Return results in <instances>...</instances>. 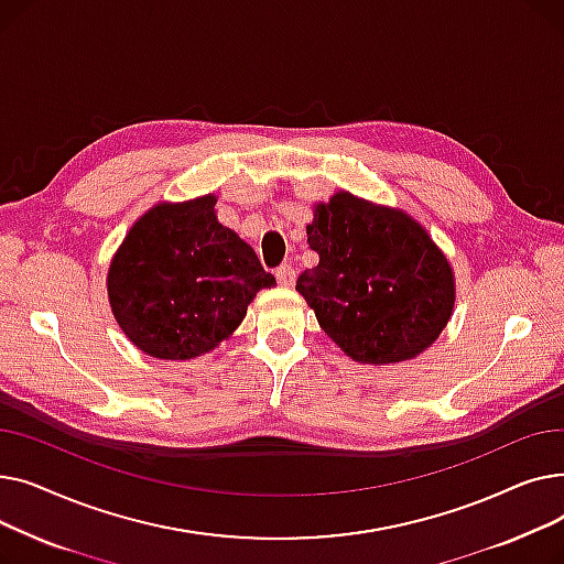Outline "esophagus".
<instances>
[{
	"mask_svg": "<svg viewBox=\"0 0 564 564\" xmlns=\"http://www.w3.org/2000/svg\"><path fill=\"white\" fill-rule=\"evenodd\" d=\"M276 281L283 285V288H290L294 285V281H297V272H294V267L288 262V264H281L276 270Z\"/></svg>",
	"mask_w": 564,
	"mask_h": 564,
	"instance_id": "obj_1",
	"label": "esophagus"
}]
</instances>
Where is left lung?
<instances>
[{"label":"left lung","mask_w":564,"mask_h":564,"mask_svg":"<svg viewBox=\"0 0 564 564\" xmlns=\"http://www.w3.org/2000/svg\"><path fill=\"white\" fill-rule=\"evenodd\" d=\"M306 235L319 262L302 272L297 292L347 357L402 364L446 329L455 272L423 224L400 207L340 189L315 203Z\"/></svg>","instance_id":"8db88e82"}]
</instances>
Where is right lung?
Segmentation results:
<instances>
[{
    "label": "right lung",
    "instance_id": "1",
    "mask_svg": "<svg viewBox=\"0 0 564 564\" xmlns=\"http://www.w3.org/2000/svg\"><path fill=\"white\" fill-rule=\"evenodd\" d=\"M215 205V194L153 205L109 262L111 313L148 357H203L240 327L256 292L276 285Z\"/></svg>",
    "mask_w": 564,
    "mask_h": 564
}]
</instances>
